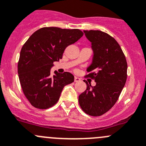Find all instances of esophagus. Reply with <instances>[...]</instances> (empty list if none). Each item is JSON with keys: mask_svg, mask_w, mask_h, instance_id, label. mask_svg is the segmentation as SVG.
Listing matches in <instances>:
<instances>
[{"mask_svg": "<svg viewBox=\"0 0 146 146\" xmlns=\"http://www.w3.org/2000/svg\"><path fill=\"white\" fill-rule=\"evenodd\" d=\"M80 81V79L79 78V77H74V82H78Z\"/></svg>", "mask_w": 146, "mask_h": 146, "instance_id": "1", "label": "esophagus"}]
</instances>
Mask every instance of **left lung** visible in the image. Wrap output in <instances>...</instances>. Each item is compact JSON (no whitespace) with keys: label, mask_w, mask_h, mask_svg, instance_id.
<instances>
[{"label":"left lung","mask_w":146,"mask_h":146,"mask_svg":"<svg viewBox=\"0 0 146 146\" xmlns=\"http://www.w3.org/2000/svg\"><path fill=\"white\" fill-rule=\"evenodd\" d=\"M92 43V62L85 77L95 80L92 87L87 82V89L79 96L82 110L91 116H100L113 107L120 97L127 80V64L121 47L113 37L101 31H84Z\"/></svg>","instance_id":"1"}]
</instances>
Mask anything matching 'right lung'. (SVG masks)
Returning <instances> with one entry per match:
<instances>
[{
  "instance_id": "obj_1",
  "label": "right lung",
  "mask_w": 146,
  "mask_h": 146,
  "mask_svg": "<svg viewBox=\"0 0 146 146\" xmlns=\"http://www.w3.org/2000/svg\"><path fill=\"white\" fill-rule=\"evenodd\" d=\"M83 36L80 29L44 27L34 33L21 50L18 62L19 81L23 94L38 109L51 108L58 102L64 87L74 82L69 72L51 75L54 62L62 59L65 48Z\"/></svg>"
}]
</instances>
